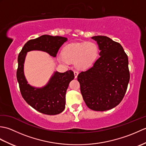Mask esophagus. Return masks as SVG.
<instances>
[{
	"label": "esophagus",
	"instance_id": "34e87169",
	"mask_svg": "<svg viewBox=\"0 0 146 146\" xmlns=\"http://www.w3.org/2000/svg\"><path fill=\"white\" fill-rule=\"evenodd\" d=\"M73 72H74V75H75V78H77V76H78V71L74 70Z\"/></svg>",
	"mask_w": 146,
	"mask_h": 146
}]
</instances>
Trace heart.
<instances>
[{
  "mask_svg": "<svg viewBox=\"0 0 146 146\" xmlns=\"http://www.w3.org/2000/svg\"><path fill=\"white\" fill-rule=\"evenodd\" d=\"M98 52V46L94 42L71 43L64 48L63 55L59 56V60L64 63L73 61L77 68L86 69L95 63Z\"/></svg>",
  "mask_w": 146,
  "mask_h": 146,
  "instance_id": "heart-1",
  "label": "heart"
}]
</instances>
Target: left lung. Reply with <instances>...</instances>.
Instances as JSON below:
<instances>
[{
	"mask_svg": "<svg viewBox=\"0 0 146 146\" xmlns=\"http://www.w3.org/2000/svg\"><path fill=\"white\" fill-rule=\"evenodd\" d=\"M92 39L97 42L100 57L77 78L87 107L105 111L119 105L125 94L130 80L128 57L122 46L108 37Z\"/></svg>",
	"mask_w": 146,
	"mask_h": 146,
	"instance_id": "1",
	"label": "left lung"
}]
</instances>
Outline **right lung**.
<instances>
[{
	"instance_id": "right-lung-1",
	"label": "right lung",
	"mask_w": 146,
	"mask_h": 146,
	"mask_svg": "<svg viewBox=\"0 0 146 146\" xmlns=\"http://www.w3.org/2000/svg\"><path fill=\"white\" fill-rule=\"evenodd\" d=\"M68 40L61 36L42 35L27 41L18 56L17 80L23 98L37 111L46 115H56L65 108L66 93L70 82L75 78L71 70L64 73L54 71L47 84L35 87L27 82L24 75V64L27 52L41 51L56 57L59 49Z\"/></svg>"
}]
</instances>
